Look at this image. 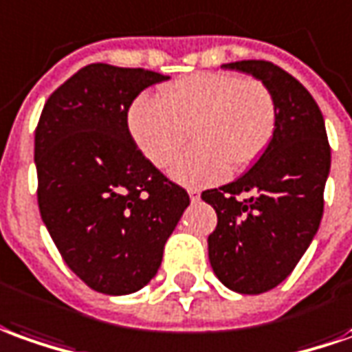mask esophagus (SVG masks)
I'll return each mask as SVG.
<instances>
[{
	"label": "esophagus",
	"instance_id": "obj_1",
	"mask_svg": "<svg viewBox=\"0 0 352 352\" xmlns=\"http://www.w3.org/2000/svg\"><path fill=\"white\" fill-rule=\"evenodd\" d=\"M188 193H190V197H191V201H199V190H195V188H190V190H188Z\"/></svg>",
	"mask_w": 352,
	"mask_h": 352
}]
</instances>
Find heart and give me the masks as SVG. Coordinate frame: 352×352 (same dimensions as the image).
I'll return each instance as SVG.
<instances>
[{
  "label": "heart",
  "instance_id": "1",
  "mask_svg": "<svg viewBox=\"0 0 352 352\" xmlns=\"http://www.w3.org/2000/svg\"><path fill=\"white\" fill-rule=\"evenodd\" d=\"M278 107L270 88L256 78L226 72H195L172 82L161 98L142 96L128 115L130 134L145 159L166 168L190 140L195 144L172 168L186 186L222 180L245 170L272 142Z\"/></svg>",
  "mask_w": 352,
  "mask_h": 352
}]
</instances>
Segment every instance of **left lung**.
Instances as JSON below:
<instances>
[{
  "label": "left lung",
  "mask_w": 352,
  "mask_h": 352,
  "mask_svg": "<svg viewBox=\"0 0 352 352\" xmlns=\"http://www.w3.org/2000/svg\"><path fill=\"white\" fill-rule=\"evenodd\" d=\"M264 82L278 107L272 142L236 182L201 193L217 210L208 261L228 289L243 295L282 283L316 236L329 174L328 135L307 88L268 60L222 65Z\"/></svg>",
  "instance_id": "8db88e82"
}]
</instances>
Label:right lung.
Here are the masks:
<instances>
[{
	"label": "right lung",
	"instance_id": "add662e5",
	"mask_svg": "<svg viewBox=\"0 0 352 352\" xmlns=\"http://www.w3.org/2000/svg\"><path fill=\"white\" fill-rule=\"evenodd\" d=\"M168 76L94 63L55 89L34 138L38 205L51 239L91 289L128 295L151 282L190 205L128 130V109Z\"/></svg>",
	"mask_w": 352,
	"mask_h": 352
}]
</instances>
